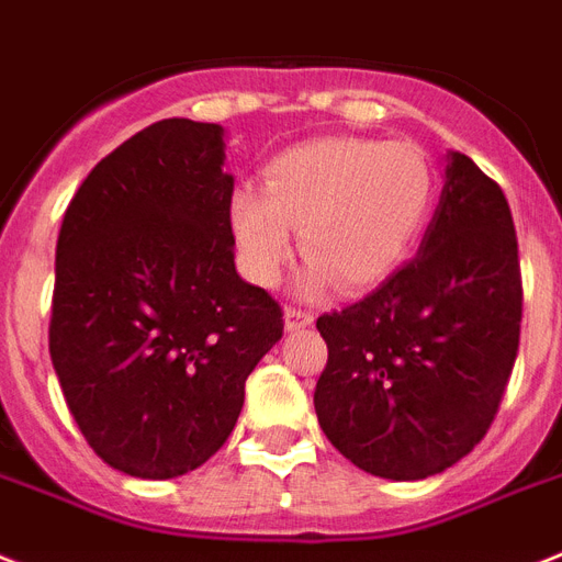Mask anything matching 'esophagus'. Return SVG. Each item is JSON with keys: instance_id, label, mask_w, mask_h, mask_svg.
<instances>
[{"instance_id": "esophagus-1", "label": "esophagus", "mask_w": 562, "mask_h": 562, "mask_svg": "<svg viewBox=\"0 0 562 562\" xmlns=\"http://www.w3.org/2000/svg\"><path fill=\"white\" fill-rule=\"evenodd\" d=\"M284 324L286 330H304V327H310L313 324V313H307V310L301 307H286L284 310Z\"/></svg>"}]
</instances>
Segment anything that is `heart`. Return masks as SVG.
I'll use <instances>...</instances> for the list:
<instances>
[{
	"mask_svg": "<svg viewBox=\"0 0 562 562\" xmlns=\"http://www.w3.org/2000/svg\"><path fill=\"white\" fill-rule=\"evenodd\" d=\"M434 201L437 169L416 143L322 137L272 157L263 189L232 194L229 229L255 284H276L299 229L310 290L327 281L368 290L414 247Z\"/></svg>",
	"mask_w": 562,
	"mask_h": 562,
	"instance_id": "1",
	"label": "heart"
}]
</instances>
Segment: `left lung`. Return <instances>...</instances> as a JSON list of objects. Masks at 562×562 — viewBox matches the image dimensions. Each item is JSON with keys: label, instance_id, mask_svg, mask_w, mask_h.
<instances>
[{"label": "left lung", "instance_id": "1", "mask_svg": "<svg viewBox=\"0 0 562 562\" xmlns=\"http://www.w3.org/2000/svg\"><path fill=\"white\" fill-rule=\"evenodd\" d=\"M522 276L508 201L451 151L416 258L368 299L324 313L318 425L353 465L425 480L488 434L520 347Z\"/></svg>", "mask_w": 562, "mask_h": 562}]
</instances>
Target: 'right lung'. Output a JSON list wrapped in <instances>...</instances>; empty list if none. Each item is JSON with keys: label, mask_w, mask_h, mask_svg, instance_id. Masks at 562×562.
I'll list each match as a JSON object with an SVG mask.
<instances>
[{"label": "right lung", "mask_w": 562, "mask_h": 562, "mask_svg": "<svg viewBox=\"0 0 562 562\" xmlns=\"http://www.w3.org/2000/svg\"><path fill=\"white\" fill-rule=\"evenodd\" d=\"M224 128L171 117L91 169L65 209L48 350L77 428L128 476L171 480L229 439L284 336L235 270Z\"/></svg>", "instance_id": "add662e5"}]
</instances>
